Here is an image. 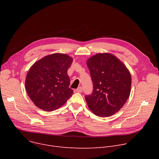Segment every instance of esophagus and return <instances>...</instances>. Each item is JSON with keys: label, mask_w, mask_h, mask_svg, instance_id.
<instances>
[{"label": "esophagus", "mask_w": 159, "mask_h": 159, "mask_svg": "<svg viewBox=\"0 0 159 159\" xmlns=\"http://www.w3.org/2000/svg\"><path fill=\"white\" fill-rule=\"evenodd\" d=\"M76 91L77 93H82V87H79L77 89H76Z\"/></svg>", "instance_id": "esophagus-1"}]
</instances>
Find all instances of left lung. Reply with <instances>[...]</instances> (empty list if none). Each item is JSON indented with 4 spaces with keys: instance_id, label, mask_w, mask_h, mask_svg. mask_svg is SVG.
<instances>
[{
    "instance_id": "8db88e82",
    "label": "left lung",
    "mask_w": 159,
    "mask_h": 159,
    "mask_svg": "<svg viewBox=\"0 0 159 159\" xmlns=\"http://www.w3.org/2000/svg\"><path fill=\"white\" fill-rule=\"evenodd\" d=\"M87 65L93 84L92 94L85 96L89 108L100 117L114 115L129 98V72L118 58L109 53L90 57Z\"/></svg>"
}]
</instances>
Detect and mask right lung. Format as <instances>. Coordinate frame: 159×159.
I'll use <instances>...</instances> for the list:
<instances>
[{
	"mask_svg": "<svg viewBox=\"0 0 159 159\" xmlns=\"http://www.w3.org/2000/svg\"><path fill=\"white\" fill-rule=\"evenodd\" d=\"M72 61L67 55L54 53L31 66L25 87L30 98L38 107L52 111L63 106L72 96L74 91L69 87L67 70Z\"/></svg>",
	"mask_w": 159,
	"mask_h": 159,
	"instance_id": "obj_1",
	"label": "right lung"
}]
</instances>
